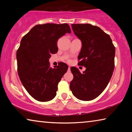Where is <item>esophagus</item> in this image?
<instances>
[{"label": "esophagus", "mask_w": 132, "mask_h": 132, "mask_svg": "<svg viewBox=\"0 0 132 132\" xmlns=\"http://www.w3.org/2000/svg\"><path fill=\"white\" fill-rule=\"evenodd\" d=\"M68 71H70V67L69 66V68H68Z\"/></svg>", "instance_id": "esophagus-1"}]
</instances>
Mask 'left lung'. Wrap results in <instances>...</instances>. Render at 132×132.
<instances>
[{
  "label": "left lung",
  "mask_w": 132,
  "mask_h": 132,
  "mask_svg": "<svg viewBox=\"0 0 132 132\" xmlns=\"http://www.w3.org/2000/svg\"><path fill=\"white\" fill-rule=\"evenodd\" d=\"M76 36L81 41L79 64L86 70L70 68L73 79L70 88L73 95L82 101H91L102 93L114 70L115 48L109 35L98 27L90 24H72Z\"/></svg>",
  "instance_id": "1"
}]
</instances>
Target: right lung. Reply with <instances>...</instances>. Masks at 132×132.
Listing matches in <instances>:
<instances>
[{"label":"right lung","mask_w":132,"mask_h":132,"mask_svg":"<svg viewBox=\"0 0 132 132\" xmlns=\"http://www.w3.org/2000/svg\"><path fill=\"white\" fill-rule=\"evenodd\" d=\"M71 33L68 24L35 26L22 38L16 53L18 74L27 91L37 101L52 100L68 69L64 63L52 68L49 59L57 53L58 39Z\"/></svg>","instance_id":"1"}]
</instances>
